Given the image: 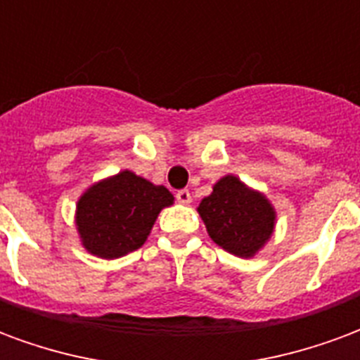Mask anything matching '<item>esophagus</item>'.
<instances>
[{"instance_id": "1", "label": "esophagus", "mask_w": 360, "mask_h": 360, "mask_svg": "<svg viewBox=\"0 0 360 360\" xmlns=\"http://www.w3.org/2000/svg\"><path fill=\"white\" fill-rule=\"evenodd\" d=\"M176 201H178V203H184V205H188V203L192 201V193L188 192V190H178V192H176Z\"/></svg>"}]
</instances>
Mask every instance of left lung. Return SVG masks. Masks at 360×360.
<instances>
[{
    "mask_svg": "<svg viewBox=\"0 0 360 360\" xmlns=\"http://www.w3.org/2000/svg\"><path fill=\"white\" fill-rule=\"evenodd\" d=\"M198 213L211 240L238 257L256 256L275 229V209L269 200L233 174L213 186Z\"/></svg>",
    "mask_w": 360,
    "mask_h": 360,
    "instance_id": "obj_1",
    "label": "left lung"
}]
</instances>
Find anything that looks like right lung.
<instances>
[{
    "mask_svg": "<svg viewBox=\"0 0 360 360\" xmlns=\"http://www.w3.org/2000/svg\"><path fill=\"white\" fill-rule=\"evenodd\" d=\"M174 203L165 186H155L131 170L101 180L77 201L75 225L83 248L116 259L141 248L157 217Z\"/></svg>",
    "mask_w": 360,
    "mask_h": 360,
    "instance_id": "add662e5",
    "label": "right lung"
}]
</instances>
